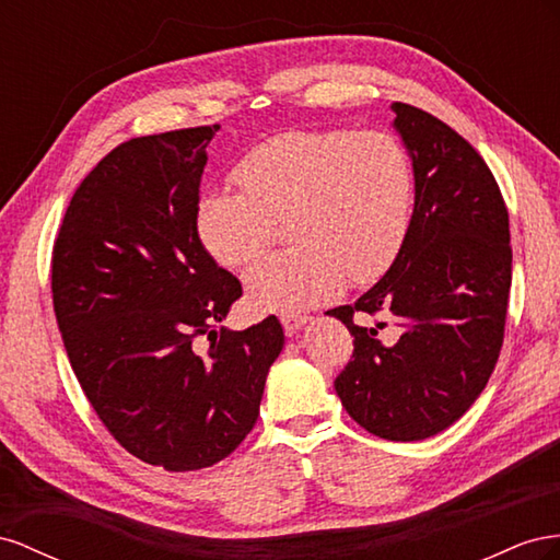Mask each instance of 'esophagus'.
<instances>
[{
    "instance_id": "esophagus-1",
    "label": "esophagus",
    "mask_w": 560,
    "mask_h": 560,
    "mask_svg": "<svg viewBox=\"0 0 560 560\" xmlns=\"http://www.w3.org/2000/svg\"><path fill=\"white\" fill-rule=\"evenodd\" d=\"M307 322H310L307 314H283L281 316V326H283V330L289 332V335L298 332Z\"/></svg>"
}]
</instances>
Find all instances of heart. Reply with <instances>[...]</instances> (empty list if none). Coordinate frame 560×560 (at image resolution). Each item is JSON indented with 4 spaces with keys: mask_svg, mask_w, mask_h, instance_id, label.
I'll return each instance as SVG.
<instances>
[{
    "mask_svg": "<svg viewBox=\"0 0 560 560\" xmlns=\"http://www.w3.org/2000/svg\"><path fill=\"white\" fill-rule=\"evenodd\" d=\"M242 191L213 189L197 203L203 246L222 265L255 258L289 218L291 248L244 275L253 310L295 314L324 305L345 279L371 283L401 253L415 201L404 142L385 131H285L236 166Z\"/></svg>",
    "mask_w": 560,
    "mask_h": 560,
    "instance_id": "1",
    "label": "heart"
}]
</instances>
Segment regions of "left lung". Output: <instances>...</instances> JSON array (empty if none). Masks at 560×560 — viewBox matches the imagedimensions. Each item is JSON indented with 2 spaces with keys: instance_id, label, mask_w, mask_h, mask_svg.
Instances as JSON below:
<instances>
[{
  "instance_id": "1",
  "label": "left lung",
  "mask_w": 560,
  "mask_h": 560,
  "mask_svg": "<svg viewBox=\"0 0 560 560\" xmlns=\"http://www.w3.org/2000/svg\"><path fill=\"white\" fill-rule=\"evenodd\" d=\"M392 126L415 171L406 244L354 305L328 314L354 335L335 380L345 410L387 441H422L469 410L498 363L511 285L509 213L490 168L448 124L392 103ZM385 313L395 332L377 339L353 322Z\"/></svg>"
}]
</instances>
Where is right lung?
<instances>
[{
    "mask_svg": "<svg viewBox=\"0 0 560 560\" xmlns=\"http://www.w3.org/2000/svg\"><path fill=\"white\" fill-rule=\"evenodd\" d=\"M218 129L121 142L77 187L54 246V310L79 385L126 451L166 471L211 467L246 439L283 349L277 316L215 328L242 298L197 230Z\"/></svg>",
    "mask_w": 560,
    "mask_h": 560,
    "instance_id": "add662e5",
    "label": "right lung"
}]
</instances>
